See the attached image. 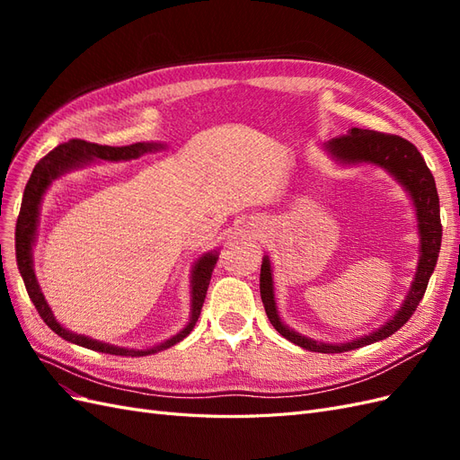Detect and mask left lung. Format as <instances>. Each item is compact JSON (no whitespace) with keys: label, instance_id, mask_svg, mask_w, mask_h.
<instances>
[{"label":"left lung","instance_id":"left-lung-1","mask_svg":"<svg viewBox=\"0 0 460 460\" xmlns=\"http://www.w3.org/2000/svg\"><path fill=\"white\" fill-rule=\"evenodd\" d=\"M328 155L341 166H353V164H374L380 166L385 172L392 174L397 182L405 188L409 198L414 207L416 215V228H419L420 238V255H419V267L412 278V284L405 301L401 303L399 311L387 323L380 328H376L365 336L343 341V343H328V341H316L313 338L301 336L299 332L291 330L282 323L280 314H278L276 297H274V276L269 255L262 257L261 264V299L264 305V311L270 320V324L276 332L296 343L303 349L314 351V353H343L358 349V347L370 345L374 341H380L395 333L412 313L419 307V303L424 297V291L428 288V280L431 272L436 269L439 247H441V220H439V198L434 176L426 166L420 151L416 149L411 142L402 140L399 136L382 134L374 130L363 128H351L349 134L332 137L330 142L324 144Z\"/></svg>","mask_w":460,"mask_h":460}]
</instances>
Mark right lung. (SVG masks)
Returning <instances> with one entry per match:
<instances>
[{
    "mask_svg": "<svg viewBox=\"0 0 460 460\" xmlns=\"http://www.w3.org/2000/svg\"><path fill=\"white\" fill-rule=\"evenodd\" d=\"M161 149H164V144H159V142H137V144L124 146V147H111V146L90 144L84 140H71V142L61 144L53 151H49L48 155L44 159H40L38 164L34 166V171L29 178V184H26V188H24L21 213L17 218V230H15L17 267H19L24 288H26V291H29V297L34 303L38 314L63 340L76 343L80 347H86V349L102 351V353H109V355L146 357V355L159 353L163 349H169V347L176 345L178 341H182L193 330V326H196L198 318L201 314L208 282H211L213 269L218 261L217 252L203 253L196 262H193V267H191L188 324L180 330L176 336L169 338L166 341H161L157 345H153V347H147V349H128V347L111 345V343H105L100 340H92L88 336H82V333L71 332L68 328L61 326V323H58V318H55L53 311L49 309L44 294H41V288H40L38 278L34 274L32 247L36 243V235H38L40 207H41V201H44L46 191L53 184V180H58L59 176L71 172L75 169H80V166H86L93 161H109V163L130 161V159H137V157L146 155V153H155Z\"/></svg>",
    "mask_w": 460,
    "mask_h": 460,
    "instance_id": "obj_1",
    "label": "right lung"
}]
</instances>
